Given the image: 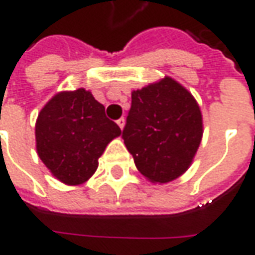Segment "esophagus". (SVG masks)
Returning a JSON list of instances; mask_svg holds the SVG:
<instances>
[{
  "label": "esophagus",
  "mask_w": 255,
  "mask_h": 255,
  "mask_svg": "<svg viewBox=\"0 0 255 255\" xmlns=\"http://www.w3.org/2000/svg\"><path fill=\"white\" fill-rule=\"evenodd\" d=\"M118 125H119V128H121V129H123V128H125V119L121 118V119L118 121Z\"/></svg>",
  "instance_id": "obj_1"
}]
</instances>
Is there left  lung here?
<instances>
[{
    "mask_svg": "<svg viewBox=\"0 0 255 255\" xmlns=\"http://www.w3.org/2000/svg\"><path fill=\"white\" fill-rule=\"evenodd\" d=\"M203 136L196 99L164 76L132 92L122 137L137 170L152 183H169L189 169Z\"/></svg>",
    "mask_w": 255,
    "mask_h": 255,
    "instance_id": "8db88e82",
    "label": "left lung"
}]
</instances>
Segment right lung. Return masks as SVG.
I'll return each mask as SVG.
<instances>
[{
  "mask_svg": "<svg viewBox=\"0 0 255 255\" xmlns=\"http://www.w3.org/2000/svg\"><path fill=\"white\" fill-rule=\"evenodd\" d=\"M121 134V128L106 118L105 106L84 88L56 93L35 123L39 159L69 186L88 180L106 146Z\"/></svg>",
  "mask_w": 255,
  "mask_h": 255,
  "instance_id": "obj_1",
  "label": "right lung"
}]
</instances>
